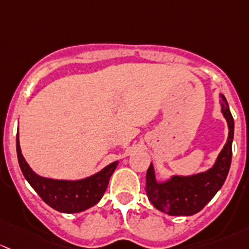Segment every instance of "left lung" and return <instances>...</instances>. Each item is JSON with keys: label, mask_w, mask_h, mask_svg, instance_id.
<instances>
[{"label": "left lung", "mask_w": 249, "mask_h": 249, "mask_svg": "<svg viewBox=\"0 0 249 249\" xmlns=\"http://www.w3.org/2000/svg\"><path fill=\"white\" fill-rule=\"evenodd\" d=\"M220 96V111L227 120L229 134L227 142L219 152L212 168L191 176L173 175L160 182L156 178L155 169L150 164L146 173V194L153 206L169 216H192L201 211L216 196L225 182L231 164V145L234 139V119L229 104Z\"/></svg>", "instance_id": "obj_1"}]
</instances>
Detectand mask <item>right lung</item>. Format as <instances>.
<instances>
[{
	"label": "right lung",
	"instance_id": "right-lung-1",
	"mask_svg": "<svg viewBox=\"0 0 249 249\" xmlns=\"http://www.w3.org/2000/svg\"><path fill=\"white\" fill-rule=\"evenodd\" d=\"M17 153L20 169L45 204L62 213H78L85 211L102 199L119 160L109 164L98 173L81 180H55L37 175L25 160L17 134Z\"/></svg>",
	"mask_w": 249,
	"mask_h": 249
}]
</instances>
